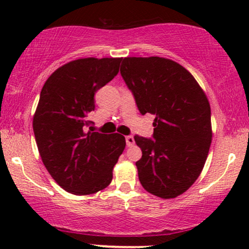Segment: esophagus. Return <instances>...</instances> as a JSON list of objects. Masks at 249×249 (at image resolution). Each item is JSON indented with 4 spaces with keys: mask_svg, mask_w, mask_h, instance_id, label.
Masks as SVG:
<instances>
[{
    "mask_svg": "<svg viewBox=\"0 0 249 249\" xmlns=\"http://www.w3.org/2000/svg\"><path fill=\"white\" fill-rule=\"evenodd\" d=\"M125 141H126L127 146H132V145L134 144V139L132 136H126L125 137Z\"/></svg>",
    "mask_w": 249,
    "mask_h": 249,
    "instance_id": "1",
    "label": "esophagus"
}]
</instances>
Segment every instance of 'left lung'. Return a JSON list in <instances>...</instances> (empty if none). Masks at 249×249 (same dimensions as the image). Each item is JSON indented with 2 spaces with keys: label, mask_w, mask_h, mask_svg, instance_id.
I'll use <instances>...</instances> for the list:
<instances>
[{
  "label": "left lung",
  "mask_w": 249,
  "mask_h": 249,
  "mask_svg": "<svg viewBox=\"0 0 249 249\" xmlns=\"http://www.w3.org/2000/svg\"><path fill=\"white\" fill-rule=\"evenodd\" d=\"M121 75L142 115L156 116L152 138L138 134L136 162L142 186L153 196L176 198L198 179L212 142L211 107L194 77L161 57H126Z\"/></svg>",
  "instance_id": "8db88e82"
}]
</instances>
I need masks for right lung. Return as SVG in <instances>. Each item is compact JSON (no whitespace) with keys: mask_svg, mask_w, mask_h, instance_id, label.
<instances>
[{"mask_svg":"<svg viewBox=\"0 0 249 249\" xmlns=\"http://www.w3.org/2000/svg\"><path fill=\"white\" fill-rule=\"evenodd\" d=\"M122 58H81L43 85L33 127L43 164L67 192L87 196L108 186L124 151L122 134L92 132L95 95L112 81Z\"/></svg>","mask_w":249,"mask_h":249,"instance_id":"obj_1","label":"right lung"}]
</instances>
